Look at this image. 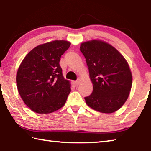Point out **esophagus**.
<instances>
[{
	"instance_id": "34e87169",
	"label": "esophagus",
	"mask_w": 151,
	"mask_h": 151,
	"mask_svg": "<svg viewBox=\"0 0 151 151\" xmlns=\"http://www.w3.org/2000/svg\"><path fill=\"white\" fill-rule=\"evenodd\" d=\"M73 84H74V85H75V86H77L78 85V84H79V82H78V81H74V83H73Z\"/></svg>"
}]
</instances>
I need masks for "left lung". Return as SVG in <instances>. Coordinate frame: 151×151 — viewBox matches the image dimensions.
I'll return each instance as SVG.
<instances>
[{
    "label": "left lung",
    "instance_id": "left-lung-1",
    "mask_svg": "<svg viewBox=\"0 0 151 151\" xmlns=\"http://www.w3.org/2000/svg\"><path fill=\"white\" fill-rule=\"evenodd\" d=\"M80 50L86 58L93 93L85 97L88 106L103 113H112L123 105L129 96L132 77L121 53L99 40L82 43Z\"/></svg>",
    "mask_w": 151,
    "mask_h": 151
}]
</instances>
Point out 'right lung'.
Returning <instances> with one entry per match:
<instances>
[{
	"mask_svg": "<svg viewBox=\"0 0 151 151\" xmlns=\"http://www.w3.org/2000/svg\"><path fill=\"white\" fill-rule=\"evenodd\" d=\"M70 45V42L63 40L39 45L20 65L17 88L22 101L32 111L50 113L65 104L70 85L63 77L59 62Z\"/></svg>",
	"mask_w": 151,
	"mask_h": 151,
	"instance_id": "right-lung-1",
	"label": "right lung"
}]
</instances>
